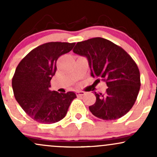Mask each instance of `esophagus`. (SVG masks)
Instances as JSON below:
<instances>
[{
  "label": "esophagus",
  "instance_id": "34e87169",
  "mask_svg": "<svg viewBox=\"0 0 157 157\" xmlns=\"http://www.w3.org/2000/svg\"><path fill=\"white\" fill-rule=\"evenodd\" d=\"M85 94H86V92H84V91H77V97H82V96H83Z\"/></svg>",
  "mask_w": 157,
  "mask_h": 157
}]
</instances>
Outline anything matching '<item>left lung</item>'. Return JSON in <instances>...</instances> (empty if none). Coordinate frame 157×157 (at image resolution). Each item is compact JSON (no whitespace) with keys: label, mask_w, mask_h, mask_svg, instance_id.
<instances>
[{"label":"left lung","mask_w":157,"mask_h":157,"mask_svg":"<svg viewBox=\"0 0 157 157\" xmlns=\"http://www.w3.org/2000/svg\"><path fill=\"white\" fill-rule=\"evenodd\" d=\"M75 54L87 57L91 75L105 81V94H97L96 102L89 106L93 115L104 120H113L126 114L137 98L140 74L137 65L123 48L102 37L78 42Z\"/></svg>","instance_id":"8db88e82"}]
</instances>
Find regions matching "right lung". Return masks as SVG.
I'll return each mask as SVG.
<instances>
[{
	"instance_id": "right-lung-1",
	"label": "right lung",
	"mask_w": 157,
	"mask_h": 157,
	"mask_svg": "<svg viewBox=\"0 0 157 157\" xmlns=\"http://www.w3.org/2000/svg\"><path fill=\"white\" fill-rule=\"evenodd\" d=\"M75 45L64 42L42 44L23 57L16 68L12 81L14 95L23 111L37 122L60 121L77 97L72 91L59 93L49 89L57 59L71 51Z\"/></svg>"
}]
</instances>
